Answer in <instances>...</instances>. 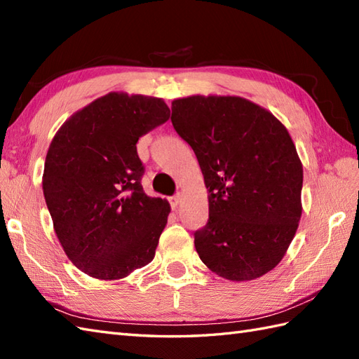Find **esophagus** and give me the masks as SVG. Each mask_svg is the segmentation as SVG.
I'll use <instances>...</instances> for the list:
<instances>
[{"label":"esophagus","instance_id":"34e87169","mask_svg":"<svg viewBox=\"0 0 359 359\" xmlns=\"http://www.w3.org/2000/svg\"><path fill=\"white\" fill-rule=\"evenodd\" d=\"M180 200H182V196H180V194H176V196L170 197V203H171V208H172V210H176L177 205L180 203Z\"/></svg>","mask_w":359,"mask_h":359}]
</instances>
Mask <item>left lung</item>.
Wrapping results in <instances>:
<instances>
[{
  "label": "left lung",
  "mask_w": 359,
  "mask_h": 359,
  "mask_svg": "<svg viewBox=\"0 0 359 359\" xmlns=\"http://www.w3.org/2000/svg\"><path fill=\"white\" fill-rule=\"evenodd\" d=\"M171 122L202 170L210 219L194 232L208 268L231 281L260 278L285 257L302 219L303 165L286 130L240 96L172 101Z\"/></svg>",
  "instance_id": "1"
}]
</instances>
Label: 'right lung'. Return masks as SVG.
<instances>
[{"mask_svg":"<svg viewBox=\"0 0 359 359\" xmlns=\"http://www.w3.org/2000/svg\"><path fill=\"white\" fill-rule=\"evenodd\" d=\"M170 118L161 97L111 91L72 114L48 147L43 191L79 271L121 280L154 258L170 203L144 193L136 144Z\"/></svg>","mask_w":359,"mask_h":359,"instance_id":"add662e5","label":"right lung"}]
</instances>
